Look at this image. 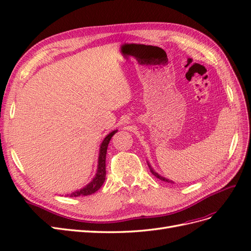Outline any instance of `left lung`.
<instances>
[{"instance_id": "1", "label": "left lung", "mask_w": 251, "mask_h": 251, "mask_svg": "<svg viewBox=\"0 0 251 251\" xmlns=\"http://www.w3.org/2000/svg\"><path fill=\"white\" fill-rule=\"evenodd\" d=\"M148 165H149V168H150V171H151V173L154 175V176L156 177V178H158V179H160L161 181H164V182H168V183H174V182L172 181V180H169V179H166V178H164V177H162V176H160V175H159L158 173H156L154 170H153V168H151V165L149 163V161H148Z\"/></svg>"}]
</instances>
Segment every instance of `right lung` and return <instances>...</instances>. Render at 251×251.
<instances>
[{"label":"right lung","instance_id":"obj_1","mask_svg":"<svg viewBox=\"0 0 251 251\" xmlns=\"http://www.w3.org/2000/svg\"><path fill=\"white\" fill-rule=\"evenodd\" d=\"M117 132V130H114L111 133H109L107 136H105L104 139L102 140L100 144V155H98V164H97V171L94 178L92 181L88 183L85 187H82L80 189H77L71 194H68L67 196L70 197H80V196H89L92 195L95 192H97L98 189L101 187L103 184V182L105 180V156H107V150L109 142L112 138V136Z\"/></svg>","mask_w":251,"mask_h":251}]
</instances>
